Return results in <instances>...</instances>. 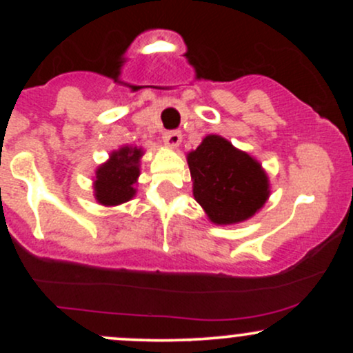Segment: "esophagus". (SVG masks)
Returning a JSON list of instances; mask_svg holds the SVG:
<instances>
[{
	"label": "esophagus",
	"instance_id": "1",
	"mask_svg": "<svg viewBox=\"0 0 353 353\" xmlns=\"http://www.w3.org/2000/svg\"><path fill=\"white\" fill-rule=\"evenodd\" d=\"M182 141V134L179 131H168L164 132V143L169 145V148H177Z\"/></svg>",
	"mask_w": 353,
	"mask_h": 353
}]
</instances>
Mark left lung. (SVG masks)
<instances>
[{
  "label": "left lung",
  "instance_id": "obj_1",
  "mask_svg": "<svg viewBox=\"0 0 353 353\" xmlns=\"http://www.w3.org/2000/svg\"><path fill=\"white\" fill-rule=\"evenodd\" d=\"M188 164L194 199L214 224L247 221L269 199V177L262 165L224 137L205 136L188 154Z\"/></svg>",
  "mask_w": 353,
  "mask_h": 353
}]
</instances>
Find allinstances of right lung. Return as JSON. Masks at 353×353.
Returning <instances> with one entry per match:
<instances>
[{"mask_svg":"<svg viewBox=\"0 0 353 353\" xmlns=\"http://www.w3.org/2000/svg\"><path fill=\"white\" fill-rule=\"evenodd\" d=\"M143 149L124 148L112 151L109 159L96 169L94 197L103 205H119L136 196Z\"/></svg>","mask_w":353,"mask_h":353,"instance_id":"obj_1","label":"right lung"}]
</instances>
